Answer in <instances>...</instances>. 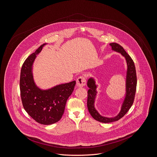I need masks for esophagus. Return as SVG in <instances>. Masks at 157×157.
I'll return each instance as SVG.
<instances>
[{"label":"esophagus","mask_w":157,"mask_h":157,"mask_svg":"<svg viewBox=\"0 0 157 157\" xmlns=\"http://www.w3.org/2000/svg\"><path fill=\"white\" fill-rule=\"evenodd\" d=\"M86 84V80L84 76L79 77L76 80V87H83Z\"/></svg>","instance_id":"obj_1"}]
</instances>
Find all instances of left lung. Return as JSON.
Segmentation results:
<instances>
[{
	"label": "left lung",
	"mask_w": 157,
	"mask_h": 157,
	"mask_svg": "<svg viewBox=\"0 0 157 157\" xmlns=\"http://www.w3.org/2000/svg\"><path fill=\"white\" fill-rule=\"evenodd\" d=\"M109 45L111 46L112 51L120 53L125 58L127 65L125 81V96L121 105V111L117 116L108 117L102 116L99 114L94 105L95 100L98 94L97 88L98 86L96 84V80L93 77L90 78L87 81V86L89 88V90H88L87 99V107L88 111L93 118L96 121L105 123L117 121L125 115L131 107L132 105L133 104L137 87L136 70L133 60L119 44L112 43H110Z\"/></svg>",
	"instance_id": "left-lung-1"
}]
</instances>
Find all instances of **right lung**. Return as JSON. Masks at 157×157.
Returning <instances> with one entry per match:
<instances>
[{
	"mask_svg": "<svg viewBox=\"0 0 157 157\" xmlns=\"http://www.w3.org/2000/svg\"><path fill=\"white\" fill-rule=\"evenodd\" d=\"M46 44L41 45L24 62L20 72V89L23 106L28 114L40 124H51L61 119L76 81L48 89H41L36 86L33 75V65L36 55Z\"/></svg>",
	"mask_w": 157,
	"mask_h": 157,
	"instance_id": "obj_1",
	"label": "right lung"
}]
</instances>
